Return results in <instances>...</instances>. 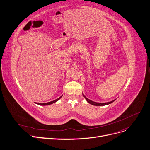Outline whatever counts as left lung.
Masks as SVG:
<instances>
[{"label":"left lung","instance_id":"8db88e82","mask_svg":"<svg viewBox=\"0 0 150 150\" xmlns=\"http://www.w3.org/2000/svg\"><path fill=\"white\" fill-rule=\"evenodd\" d=\"M83 96L85 98V99H86V101L89 103V104H92V105H96V106H103V105H108V104H111V103H112L113 102H114L116 99H115V100H113V101H110V102H108V103H96V102H94V101H91V100H90V99H88V98H87L86 96H85V95L83 93Z\"/></svg>","mask_w":150,"mask_h":150}]
</instances>
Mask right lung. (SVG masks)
I'll return each instance as SVG.
<instances>
[{
	"label": "right lung",
	"mask_w": 150,
	"mask_h": 150,
	"mask_svg": "<svg viewBox=\"0 0 150 150\" xmlns=\"http://www.w3.org/2000/svg\"><path fill=\"white\" fill-rule=\"evenodd\" d=\"M62 97V96H61L59 98H58V99H55V100H54L52 101H51V102H49V103H36L37 104H38L40 105H50V104H52L53 103H55V102H57V101H58L59 99H60Z\"/></svg>",
	"instance_id": "right-lung-1"
}]
</instances>
